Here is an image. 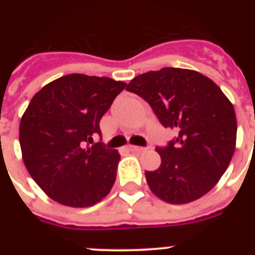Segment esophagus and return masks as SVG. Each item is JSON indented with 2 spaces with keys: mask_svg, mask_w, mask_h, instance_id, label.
Listing matches in <instances>:
<instances>
[{
  "mask_svg": "<svg viewBox=\"0 0 255 255\" xmlns=\"http://www.w3.org/2000/svg\"><path fill=\"white\" fill-rule=\"evenodd\" d=\"M127 150H129V151H133V153H138V151H144V150H145V148H143V146L128 145V146H127Z\"/></svg>",
  "mask_w": 255,
  "mask_h": 255,
  "instance_id": "34e87169",
  "label": "esophagus"
}]
</instances>
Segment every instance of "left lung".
<instances>
[{
  "mask_svg": "<svg viewBox=\"0 0 255 255\" xmlns=\"http://www.w3.org/2000/svg\"><path fill=\"white\" fill-rule=\"evenodd\" d=\"M126 90L148 102L163 127L177 132L155 148L160 166L145 171L153 194L177 205L207 194L235 153L237 120L230 100L207 76L179 68L138 75Z\"/></svg>",
  "mask_w": 255,
  "mask_h": 255,
  "instance_id": "obj_1",
  "label": "left lung"
}]
</instances>
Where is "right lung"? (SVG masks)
Returning a JSON list of instances; mask_svg holds the SVG:
<instances>
[{
    "instance_id": "add662e5",
    "label": "right lung",
    "mask_w": 255,
    "mask_h": 255,
    "mask_svg": "<svg viewBox=\"0 0 255 255\" xmlns=\"http://www.w3.org/2000/svg\"><path fill=\"white\" fill-rule=\"evenodd\" d=\"M125 82L70 74L33 96L19 125L23 161L38 186L54 201L89 207L115 184L120 154L101 142L100 121Z\"/></svg>"
}]
</instances>
